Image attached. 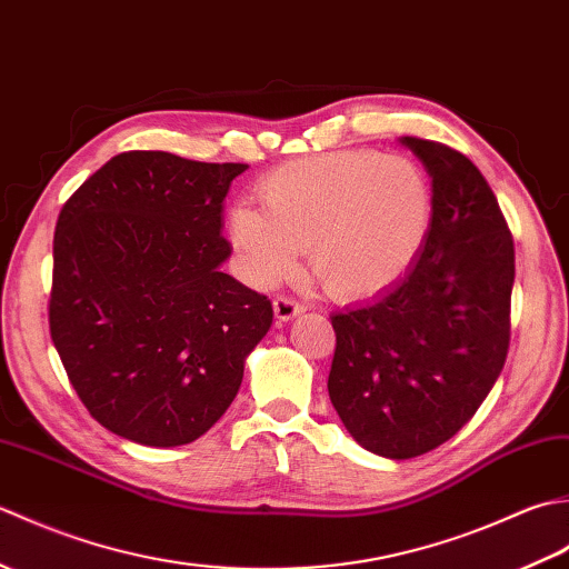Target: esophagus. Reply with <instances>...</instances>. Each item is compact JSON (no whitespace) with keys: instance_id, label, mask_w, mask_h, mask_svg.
<instances>
[{"instance_id":"1","label":"esophagus","mask_w":569,"mask_h":569,"mask_svg":"<svg viewBox=\"0 0 569 569\" xmlns=\"http://www.w3.org/2000/svg\"><path fill=\"white\" fill-rule=\"evenodd\" d=\"M303 310H306V306L298 303V300H293V298H288V296H276L273 298V312H276V320L278 322L293 320Z\"/></svg>"}]
</instances>
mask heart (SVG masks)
I'll use <instances>...</instances> for the list:
<instances>
[{"instance_id": "1", "label": "heart", "mask_w": 569, "mask_h": 569, "mask_svg": "<svg viewBox=\"0 0 569 569\" xmlns=\"http://www.w3.org/2000/svg\"><path fill=\"white\" fill-rule=\"evenodd\" d=\"M261 208L237 202L229 239L253 283L291 273L298 251L335 298H371L410 271L432 224L420 166L377 151H330L288 163L259 183Z\"/></svg>"}]
</instances>
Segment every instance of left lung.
Here are the masks:
<instances>
[{"label":"left lung","mask_w":569,"mask_h":569,"mask_svg":"<svg viewBox=\"0 0 569 569\" xmlns=\"http://www.w3.org/2000/svg\"><path fill=\"white\" fill-rule=\"evenodd\" d=\"M432 178V224L403 281L335 312L330 401L365 450L408 459L467 426L511 340L516 253L485 176L440 141L403 137Z\"/></svg>","instance_id":"left-lung-1"}]
</instances>
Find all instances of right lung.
Here are the masks:
<instances>
[{"label":"right lung","instance_id":"obj_1","mask_svg":"<svg viewBox=\"0 0 569 569\" xmlns=\"http://www.w3.org/2000/svg\"><path fill=\"white\" fill-rule=\"evenodd\" d=\"M247 163L124 151L72 192L53 234L51 340L90 416L149 447L222 418L271 300L220 266L222 202Z\"/></svg>","mask_w":569,"mask_h":569}]
</instances>
